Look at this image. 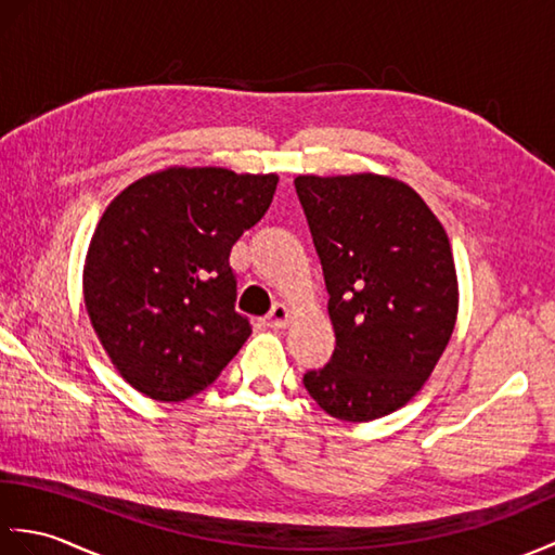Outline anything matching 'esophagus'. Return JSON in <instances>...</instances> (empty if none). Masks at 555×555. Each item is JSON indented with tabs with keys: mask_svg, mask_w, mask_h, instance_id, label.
<instances>
[{
	"mask_svg": "<svg viewBox=\"0 0 555 555\" xmlns=\"http://www.w3.org/2000/svg\"><path fill=\"white\" fill-rule=\"evenodd\" d=\"M288 320H291V310H288V305H284V302H276L274 308L269 310L264 324H267V326H271V328H284V326L288 324Z\"/></svg>",
	"mask_w": 555,
	"mask_h": 555,
	"instance_id": "obj_1",
	"label": "esophagus"
}]
</instances>
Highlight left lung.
<instances>
[{
	"label": "left lung",
	"mask_w": 555,
	"mask_h": 555,
	"mask_svg": "<svg viewBox=\"0 0 555 555\" xmlns=\"http://www.w3.org/2000/svg\"><path fill=\"white\" fill-rule=\"evenodd\" d=\"M296 193L336 332L332 360L302 384L336 420L384 417L420 391L451 340V243L427 203L388 176H298Z\"/></svg>",
	"instance_id": "8db88e82"
}]
</instances>
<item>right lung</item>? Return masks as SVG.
Returning a JSON list of instances; mask_svg holds the SVG:
<instances>
[{"label":"right lung","instance_id":"add662e5","mask_svg":"<svg viewBox=\"0 0 555 555\" xmlns=\"http://www.w3.org/2000/svg\"><path fill=\"white\" fill-rule=\"evenodd\" d=\"M276 173L171 167L126 188L92 235L82 293L124 379L164 403L205 391L250 336L233 243L264 217Z\"/></svg>","mask_w":555,"mask_h":555}]
</instances>
